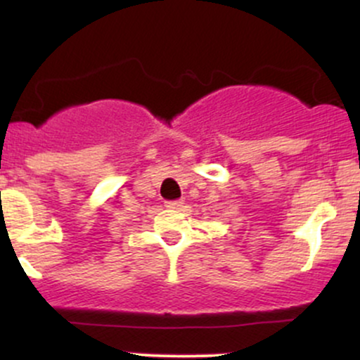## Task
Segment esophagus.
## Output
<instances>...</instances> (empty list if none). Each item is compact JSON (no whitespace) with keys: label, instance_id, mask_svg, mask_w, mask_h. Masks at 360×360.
<instances>
[{"label":"esophagus","instance_id":"1","mask_svg":"<svg viewBox=\"0 0 360 360\" xmlns=\"http://www.w3.org/2000/svg\"><path fill=\"white\" fill-rule=\"evenodd\" d=\"M183 206V201H166L167 210H179Z\"/></svg>","mask_w":360,"mask_h":360}]
</instances>
